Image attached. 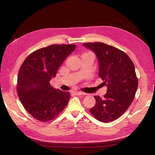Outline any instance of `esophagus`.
Returning <instances> with one entry per match:
<instances>
[{
    "instance_id": "1",
    "label": "esophagus",
    "mask_w": 155,
    "mask_h": 155,
    "mask_svg": "<svg viewBox=\"0 0 155 155\" xmlns=\"http://www.w3.org/2000/svg\"><path fill=\"white\" fill-rule=\"evenodd\" d=\"M74 94L75 95H85V93L80 92V91H75L74 92Z\"/></svg>"
}]
</instances>
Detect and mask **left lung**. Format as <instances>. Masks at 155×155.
<instances>
[{
  "label": "left lung",
  "mask_w": 155,
  "mask_h": 155,
  "mask_svg": "<svg viewBox=\"0 0 155 155\" xmlns=\"http://www.w3.org/2000/svg\"><path fill=\"white\" fill-rule=\"evenodd\" d=\"M83 46L96 55L98 75L107 87L104 98L94 96L96 103L90 112L101 122L114 121L127 110L134 98L138 85L134 65L125 52L112 46L100 42Z\"/></svg>",
  "instance_id": "1"
}]
</instances>
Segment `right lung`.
Returning a JSON list of instances; mask_svg holds the SVG:
<instances>
[{"label":"right lung","instance_id":"add662e5","mask_svg":"<svg viewBox=\"0 0 155 155\" xmlns=\"http://www.w3.org/2000/svg\"><path fill=\"white\" fill-rule=\"evenodd\" d=\"M76 46L52 45L42 48L30 54L22 64L17 92L23 107L36 120H52L66 107L70 92L53 88L50 81Z\"/></svg>","mask_w":155,"mask_h":155}]
</instances>
